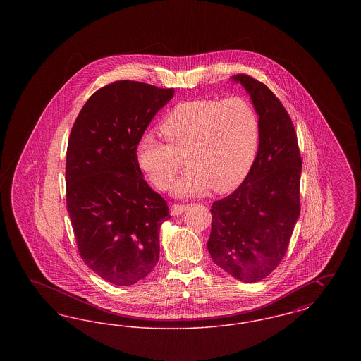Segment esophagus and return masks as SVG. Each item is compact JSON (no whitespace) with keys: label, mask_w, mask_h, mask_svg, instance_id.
I'll return each mask as SVG.
<instances>
[{"label":"esophagus","mask_w":361,"mask_h":361,"mask_svg":"<svg viewBox=\"0 0 361 361\" xmlns=\"http://www.w3.org/2000/svg\"><path fill=\"white\" fill-rule=\"evenodd\" d=\"M188 208V206L187 204H173L172 207H171V214L172 215H181L185 209Z\"/></svg>","instance_id":"esophagus-1"}]
</instances>
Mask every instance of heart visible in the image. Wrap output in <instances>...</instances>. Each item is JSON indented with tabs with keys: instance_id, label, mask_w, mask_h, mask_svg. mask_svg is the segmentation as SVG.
<instances>
[{
	"instance_id": "heart-1",
	"label": "heart",
	"mask_w": 361,
	"mask_h": 361,
	"mask_svg": "<svg viewBox=\"0 0 361 361\" xmlns=\"http://www.w3.org/2000/svg\"><path fill=\"white\" fill-rule=\"evenodd\" d=\"M161 133L168 142L152 133L140 137V166L158 188L168 189L187 161L174 193L196 196L209 187L230 190L245 178L257 154L259 121L253 104L240 96L197 99L177 104Z\"/></svg>"
}]
</instances>
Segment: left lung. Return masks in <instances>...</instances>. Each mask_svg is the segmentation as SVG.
<instances>
[{"mask_svg": "<svg viewBox=\"0 0 361 361\" xmlns=\"http://www.w3.org/2000/svg\"><path fill=\"white\" fill-rule=\"evenodd\" d=\"M233 78L252 97L259 143L243 183L212 203L207 247L227 274L256 283L271 275L287 253L300 214L302 157L293 123L275 93L247 74Z\"/></svg>", "mask_w": 361, "mask_h": 361, "instance_id": "1", "label": "left lung"}]
</instances>
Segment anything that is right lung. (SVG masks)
I'll return each instance as SVG.
<instances>
[{
    "mask_svg": "<svg viewBox=\"0 0 361 361\" xmlns=\"http://www.w3.org/2000/svg\"><path fill=\"white\" fill-rule=\"evenodd\" d=\"M174 89L115 81L96 90L73 124L66 153V204L78 253L115 286H131L159 259L166 200L142 178L137 145Z\"/></svg>",
    "mask_w": 361,
    "mask_h": 361,
    "instance_id": "obj_1",
    "label": "right lung"
}]
</instances>
